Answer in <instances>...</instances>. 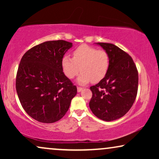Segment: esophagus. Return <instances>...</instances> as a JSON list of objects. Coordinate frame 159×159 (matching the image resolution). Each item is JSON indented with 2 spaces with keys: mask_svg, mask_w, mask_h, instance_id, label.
I'll use <instances>...</instances> for the list:
<instances>
[{
  "mask_svg": "<svg viewBox=\"0 0 159 159\" xmlns=\"http://www.w3.org/2000/svg\"><path fill=\"white\" fill-rule=\"evenodd\" d=\"M82 88H80V87H77V92L78 93H80V92H81V91L82 90Z\"/></svg>",
  "mask_w": 159,
  "mask_h": 159,
  "instance_id": "esophagus-1",
  "label": "esophagus"
}]
</instances>
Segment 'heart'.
Here are the masks:
<instances>
[{"instance_id":"1","label":"heart","mask_w":159,"mask_h":159,"mask_svg":"<svg viewBox=\"0 0 159 159\" xmlns=\"http://www.w3.org/2000/svg\"><path fill=\"white\" fill-rule=\"evenodd\" d=\"M109 66L110 57L107 52L84 44L72 52V58L64 56L61 59L63 72L67 78L73 79L81 71L77 79L80 84L100 82L107 75Z\"/></svg>"}]
</instances>
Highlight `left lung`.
I'll return each instance as SVG.
<instances>
[{
  "label": "left lung",
  "mask_w": 159,
  "mask_h": 159,
  "mask_svg": "<svg viewBox=\"0 0 159 159\" xmlns=\"http://www.w3.org/2000/svg\"><path fill=\"white\" fill-rule=\"evenodd\" d=\"M110 57L107 75L90 87L89 106L93 114L106 121L116 120L129 111L135 101L138 71L131 56L111 43H98Z\"/></svg>",
  "instance_id": "8db88e82"
}]
</instances>
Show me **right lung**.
Segmentation results:
<instances>
[{
    "label": "right lung",
    "mask_w": 159,
    "mask_h": 159,
    "mask_svg": "<svg viewBox=\"0 0 159 159\" xmlns=\"http://www.w3.org/2000/svg\"><path fill=\"white\" fill-rule=\"evenodd\" d=\"M72 43L47 41L24 54L19 65L16 90L27 114L43 123H53L66 114L77 87L63 72L61 59Z\"/></svg>",
    "instance_id": "add662e5"
}]
</instances>
